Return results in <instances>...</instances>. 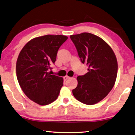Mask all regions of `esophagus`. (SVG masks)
I'll return each instance as SVG.
<instances>
[{
    "instance_id": "obj_1",
    "label": "esophagus",
    "mask_w": 135,
    "mask_h": 135,
    "mask_svg": "<svg viewBox=\"0 0 135 135\" xmlns=\"http://www.w3.org/2000/svg\"><path fill=\"white\" fill-rule=\"evenodd\" d=\"M70 79V77H69V76H65L64 77V80H68V79Z\"/></svg>"
}]
</instances>
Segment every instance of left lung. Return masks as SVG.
Masks as SVG:
<instances>
[{"instance_id": "8db88e82", "label": "left lung", "mask_w": 135, "mask_h": 135, "mask_svg": "<svg viewBox=\"0 0 135 135\" xmlns=\"http://www.w3.org/2000/svg\"><path fill=\"white\" fill-rule=\"evenodd\" d=\"M88 72L77 78L78 86L72 90L76 100L87 105L100 102L111 91L116 81L118 62L113 50L102 38L89 32L71 35Z\"/></svg>"}]
</instances>
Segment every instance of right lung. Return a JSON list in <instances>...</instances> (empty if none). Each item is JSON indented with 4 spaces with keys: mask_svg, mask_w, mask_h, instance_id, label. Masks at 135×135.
<instances>
[{
    "mask_svg": "<svg viewBox=\"0 0 135 135\" xmlns=\"http://www.w3.org/2000/svg\"><path fill=\"white\" fill-rule=\"evenodd\" d=\"M68 37L46 35L29 41L18 55L16 75L19 85L30 100L41 105L55 101L64 85V79L49 69L56 61L60 46Z\"/></svg>",
    "mask_w": 135,
    "mask_h": 135,
    "instance_id": "add662e5",
    "label": "right lung"
}]
</instances>
